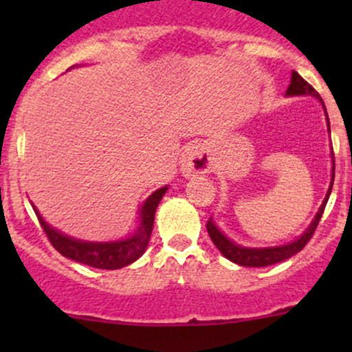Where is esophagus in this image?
I'll list each match as a JSON object with an SVG mask.
<instances>
[{
	"mask_svg": "<svg viewBox=\"0 0 352 352\" xmlns=\"http://www.w3.org/2000/svg\"><path fill=\"white\" fill-rule=\"evenodd\" d=\"M180 168L186 175H192V173H206L209 170V158L208 155L199 148L197 144L186 148L180 158Z\"/></svg>",
	"mask_w": 352,
	"mask_h": 352,
	"instance_id": "obj_1",
	"label": "esophagus"
}]
</instances>
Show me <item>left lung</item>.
I'll return each instance as SVG.
<instances>
[{
  "label": "left lung",
  "instance_id": "left-lung-1",
  "mask_svg": "<svg viewBox=\"0 0 352 352\" xmlns=\"http://www.w3.org/2000/svg\"><path fill=\"white\" fill-rule=\"evenodd\" d=\"M286 94L287 95H314V97H318V91L315 90V88L311 87L308 81H305L303 78L296 73V71H293V74H291V85L287 87ZM329 131H330V126H329ZM333 175H336V166H333V170H332V182H330V189L327 192V197H325L324 204H322L320 209H318L317 216H315V219L311 221L310 228H308L307 232L300 236V239L294 240L293 243H287V245H283V247H274V248L239 247V245L230 242V240L226 239V236L223 235L218 228H216L214 223L209 219V221L206 223V228H208V233H209V236H211L212 243L218 247V250L221 252V254L225 255L228 261L235 262V264H239V265H245V267H265V265L278 264V262H283V261H286V258L293 257L294 254H298L300 250H303L305 245L310 242V239L314 236L315 230H317L318 223H320L322 214H324L325 204H327V201H329L330 190H332V186H333Z\"/></svg>",
  "mask_w": 352,
  "mask_h": 352
}]
</instances>
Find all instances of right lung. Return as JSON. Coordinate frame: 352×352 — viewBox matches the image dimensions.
Listing matches in <instances>:
<instances>
[{
    "mask_svg": "<svg viewBox=\"0 0 352 352\" xmlns=\"http://www.w3.org/2000/svg\"><path fill=\"white\" fill-rule=\"evenodd\" d=\"M165 192L166 187H162V189L155 190V192L146 199V202H144L143 208H141V223L136 235L131 236V239L127 240H120V242L94 243L69 239V236L63 235V233L51 228V226L42 219V216L38 214L37 209L34 208V211L35 214H37L38 223H41L45 236H47L49 242H51L52 247H54L59 254L71 258V261L91 265V267L113 271V269H120L124 267V265L133 264V262L138 261V258L143 255V252L146 250L151 232H153L155 211Z\"/></svg>",
    "mask_w": 352,
    "mask_h": 352,
    "instance_id": "1",
    "label": "right lung"
}]
</instances>
